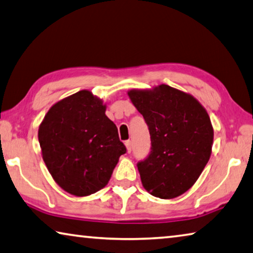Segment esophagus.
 <instances>
[{
    "label": "esophagus",
    "mask_w": 253,
    "mask_h": 253,
    "mask_svg": "<svg viewBox=\"0 0 253 253\" xmlns=\"http://www.w3.org/2000/svg\"><path fill=\"white\" fill-rule=\"evenodd\" d=\"M125 145H126V147H127V152H128V153H130V152H131V147H133V145H131V141H129V139H128V141L125 142Z\"/></svg>",
    "instance_id": "obj_1"
}]
</instances>
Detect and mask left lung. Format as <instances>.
Instances as JSON below:
<instances>
[{
    "mask_svg": "<svg viewBox=\"0 0 253 253\" xmlns=\"http://www.w3.org/2000/svg\"><path fill=\"white\" fill-rule=\"evenodd\" d=\"M128 95L151 135L150 153L137 163L143 187L154 197H178L197 181L211 158L210 116L192 95L166 84Z\"/></svg>",
    "mask_w": 253,
    "mask_h": 253,
    "instance_id": "obj_1",
    "label": "left lung"
}]
</instances>
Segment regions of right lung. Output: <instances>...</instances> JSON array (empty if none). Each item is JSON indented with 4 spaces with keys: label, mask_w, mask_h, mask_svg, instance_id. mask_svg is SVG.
<instances>
[{
    "label": "right lung",
    "mask_w": 253,
    "mask_h": 253,
    "mask_svg": "<svg viewBox=\"0 0 253 253\" xmlns=\"http://www.w3.org/2000/svg\"><path fill=\"white\" fill-rule=\"evenodd\" d=\"M106 106L82 90L50 108L40 124L38 139L51 177L71 195L89 196L106 186L126 153Z\"/></svg>",
    "instance_id": "right-lung-1"
}]
</instances>
